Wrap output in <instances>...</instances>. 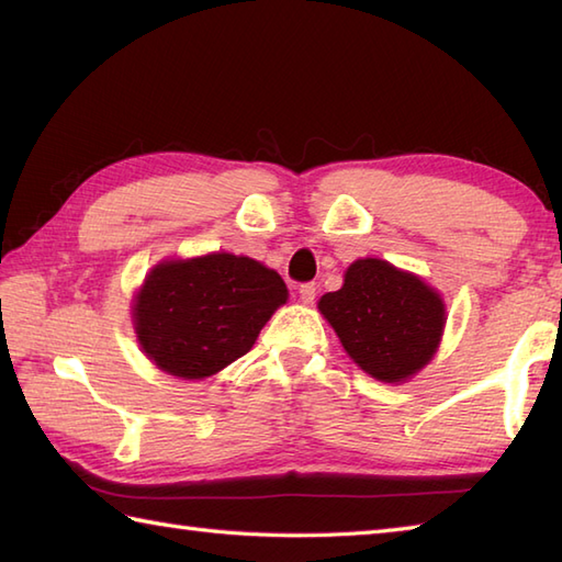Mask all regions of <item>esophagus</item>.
I'll list each match as a JSON object with an SVG mask.
<instances>
[{
	"label": "esophagus",
	"mask_w": 562,
	"mask_h": 562,
	"mask_svg": "<svg viewBox=\"0 0 562 562\" xmlns=\"http://www.w3.org/2000/svg\"><path fill=\"white\" fill-rule=\"evenodd\" d=\"M316 300V284L314 282H306L300 288V302L302 304H314Z\"/></svg>",
	"instance_id": "34e87169"
}]
</instances>
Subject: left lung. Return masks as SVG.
<instances>
[{"mask_svg":"<svg viewBox=\"0 0 562 562\" xmlns=\"http://www.w3.org/2000/svg\"><path fill=\"white\" fill-rule=\"evenodd\" d=\"M345 352L384 384H405L432 362L445 336L447 306L420 274L381 258H357L342 288L318 300Z\"/></svg>","mask_w":562,"mask_h":562,"instance_id":"1","label":"left lung"}]
</instances>
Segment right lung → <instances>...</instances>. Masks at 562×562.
I'll return each mask as SVG.
<instances>
[{
  "label": "right lung",
  "instance_id": "right-lung-1",
  "mask_svg": "<svg viewBox=\"0 0 562 562\" xmlns=\"http://www.w3.org/2000/svg\"><path fill=\"white\" fill-rule=\"evenodd\" d=\"M288 296V284L268 266L214 250L159 260L135 292L130 316L142 352L161 372L200 381L254 348Z\"/></svg>",
  "mask_w": 562,
  "mask_h": 562
}]
</instances>
